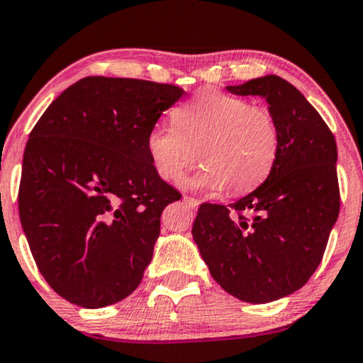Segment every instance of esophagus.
I'll return each mask as SVG.
<instances>
[{"label": "esophagus", "instance_id": "obj_1", "mask_svg": "<svg viewBox=\"0 0 363 363\" xmlns=\"http://www.w3.org/2000/svg\"><path fill=\"white\" fill-rule=\"evenodd\" d=\"M182 201H184L187 206L193 208V209H198V206H199V201L194 199V198H189V196H184V198H182Z\"/></svg>", "mask_w": 363, "mask_h": 363}]
</instances>
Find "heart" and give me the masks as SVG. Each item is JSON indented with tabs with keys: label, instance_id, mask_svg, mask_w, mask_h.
Returning <instances> with one entry per match:
<instances>
[{
	"label": "heart",
	"instance_id": "b5f03b06",
	"mask_svg": "<svg viewBox=\"0 0 363 363\" xmlns=\"http://www.w3.org/2000/svg\"><path fill=\"white\" fill-rule=\"evenodd\" d=\"M176 126L159 123L147 135V154L164 181L176 182L198 159L186 187L245 193L264 182L276 162L279 132L274 116L240 96L203 91L177 108ZM199 154L196 155L195 152Z\"/></svg>",
	"mask_w": 363,
	"mask_h": 363
}]
</instances>
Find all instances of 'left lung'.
Wrapping results in <instances>:
<instances>
[{
	"label": "left lung",
	"instance_id": "1",
	"mask_svg": "<svg viewBox=\"0 0 363 363\" xmlns=\"http://www.w3.org/2000/svg\"><path fill=\"white\" fill-rule=\"evenodd\" d=\"M226 89L267 101L277 157L250 194L230 206L201 204L193 238L228 294L265 304L301 289L320 265L340 211L338 150L320 113L282 77L267 74Z\"/></svg>",
	"mask_w": 363,
	"mask_h": 363
}]
</instances>
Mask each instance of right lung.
Listing matches in <instances>:
<instances>
[{
	"instance_id": "add662e5",
	"label": "right lung",
	"mask_w": 363,
	"mask_h": 363,
	"mask_svg": "<svg viewBox=\"0 0 363 363\" xmlns=\"http://www.w3.org/2000/svg\"><path fill=\"white\" fill-rule=\"evenodd\" d=\"M182 94L174 84L91 76L33 126L20 221L43 279L69 303L110 306L142 282L160 215L181 199L154 169L147 135Z\"/></svg>"
}]
</instances>
